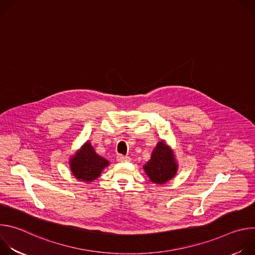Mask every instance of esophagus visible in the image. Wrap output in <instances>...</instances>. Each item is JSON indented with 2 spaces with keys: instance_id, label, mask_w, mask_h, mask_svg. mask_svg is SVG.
I'll return each instance as SVG.
<instances>
[{
  "instance_id": "esophagus-1",
  "label": "esophagus",
  "mask_w": 255,
  "mask_h": 255,
  "mask_svg": "<svg viewBox=\"0 0 255 255\" xmlns=\"http://www.w3.org/2000/svg\"><path fill=\"white\" fill-rule=\"evenodd\" d=\"M117 160L119 162H127V161H130V157L129 156H125V155H122V154H119L117 156Z\"/></svg>"
}]
</instances>
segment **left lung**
Returning <instances> with one entry per match:
<instances>
[{
  "mask_svg": "<svg viewBox=\"0 0 255 255\" xmlns=\"http://www.w3.org/2000/svg\"><path fill=\"white\" fill-rule=\"evenodd\" d=\"M150 181L155 185H163L174 177L177 163L174 154L163 140L159 141L152 151L150 159L143 166Z\"/></svg>",
  "mask_w": 255,
  "mask_h": 255,
  "instance_id": "left-lung-1",
  "label": "left lung"
}]
</instances>
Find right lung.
<instances>
[{"label":"right lung","instance_id":"1","mask_svg":"<svg viewBox=\"0 0 255 255\" xmlns=\"http://www.w3.org/2000/svg\"><path fill=\"white\" fill-rule=\"evenodd\" d=\"M109 161L96 153L90 141H87L80 150L69 159V166L72 174L79 180L91 181L97 179L102 170L108 166Z\"/></svg>","mask_w":255,"mask_h":255}]
</instances>
